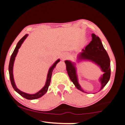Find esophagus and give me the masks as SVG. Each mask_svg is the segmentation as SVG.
<instances>
[{
    "label": "esophagus",
    "mask_w": 125,
    "mask_h": 125,
    "mask_svg": "<svg viewBox=\"0 0 125 125\" xmlns=\"http://www.w3.org/2000/svg\"><path fill=\"white\" fill-rule=\"evenodd\" d=\"M68 57V54L66 53H63L62 54V56H61V58H62V60L63 61H64L66 60Z\"/></svg>",
    "instance_id": "esophagus-1"
}]
</instances>
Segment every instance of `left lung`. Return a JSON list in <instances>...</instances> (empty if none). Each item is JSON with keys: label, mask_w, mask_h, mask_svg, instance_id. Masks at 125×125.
Here are the masks:
<instances>
[{"label": "left lung", "mask_w": 125, "mask_h": 125, "mask_svg": "<svg viewBox=\"0 0 125 125\" xmlns=\"http://www.w3.org/2000/svg\"><path fill=\"white\" fill-rule=\"evenodd\" d=\"M92 40L91 42L86 46L85 49L82 50V52L78 54L77 60L78 62L82 61H90L100 68L101 70L104 72L103 74L99 78V82L101 83L100 90H101L108 83L110 78V61L100 38L94 33H92ZM64 62L66 64L68 74L71 81L78 90L86 93L82 89L78 82L75 63L69 60L65 61Z\"/></svg>", "instance_id": "left-lung-1"}]
</instances>
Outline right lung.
Segmentation results:
<instances>
[{
    "label": "right lung",
    "mask_w": 125,
    "mask_h": 125,
    "mask_svg": "<svg viewBox=\"0 0 125 125\" xmlns=\"http://www.w3.org/2000/svg\"><path fill=\"white\" fill-rule=\"evenodd\" d=\"M27 36H28V34L25 35L18 42V43H17L16 47L15 48L13 53H12L11 54V57H10L9 65V77H10V82H11V84L12 85V88H14V89L15 90L18 94H19L21 96L24 97V98L28 99V100H33V99H36L41 98V96H43V95L46 94V93L47 92L48 86H49L51 83V76H52L53 70V69L56 66V64L60 62V59H58V60H57L56 62L53 63V64L52 66L50 68L49 70H48V74H47V80H46L45 85L43 88H42V89H41L39 91V92L35 93L34 94H29L23 92H21V91L18 88L16 87L15 83V82H14V77H13V66H14L15 59L17 53H18L19 49L20 47H21V46L23 42L24 41V40L26 39Z\"/></svg>",
    "instance_id": "1"
}]
</instances>
